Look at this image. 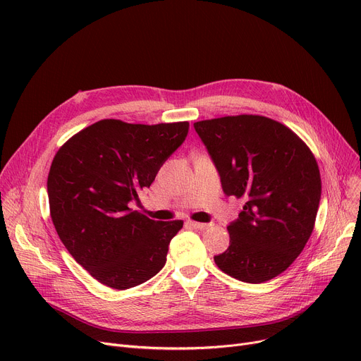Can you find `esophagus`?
<instances>
[{
	"mask_svg": "<svg viewBox=\"0 0 361 361\" xmlns=\"http://www.w3.org/2000/svg\"><path fill=\"white\" fill-rule=\"evenodd\" d=\"M187 224L190 225L192 228H195V230H200V231L207 230V228H211V226H212V224H203V222H195V221H188Z\"/></svg>",
	"mask_w": 361,
	"mask_h": 361,
	"instance_id": "1",
	"label": "esophagus"
}]
</instances>
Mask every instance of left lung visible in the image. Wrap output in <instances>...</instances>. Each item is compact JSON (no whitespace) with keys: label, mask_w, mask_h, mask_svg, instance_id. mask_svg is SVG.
<instances>
[{"label":"left lung","mask_w":361,"mask_h":361,"mask_svg":"<svg viewBox=\"0 0 361 361\" xmlns=\"http://www.w3.org/2000/svg\"><path fill=\"white\" fill-rule=\"evenodd\" d=\"M195 130L224 193L245 199L226 226L230 247L215 263L249 283L278 276L305 249L314 226L322 181L312 150L287 126L262 116L197 121Z\"/></svg>","instance_id":"8db88e82"}]
</instances>
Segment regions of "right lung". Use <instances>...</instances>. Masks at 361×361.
Listing matches in <instances>:
<instances>
[{
	"label": "right lung",
	"mask_w": 361,
	"mask_h": 361,
	"mask_svg": "<svg viewBox=\"0 0 361 361\" xmlns=\"http://www.w3.org/2000/svg\"><path fill=\"white\" fill-rule=\"evenodd\" d=\"M187 133V121L146 126L101 120L55 154L47 185L56 234L104 286L127 290L164 268L183 221H154L128 204L154 183Z\"/></svg>",
	"instance_id": "add662e5"
}]
</instances>
